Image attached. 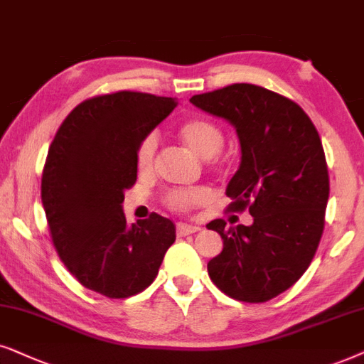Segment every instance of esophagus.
I'll return each mask as SVG.
<instances>
[{
  "label": "esophagus",
  "instance_id": "34e87169",
  "mask_svg": "<svg viewBox=\"0 0 364 364\" xmlns=\"http://www.w3.org/2000/svg\"><path fill=\"white\" fill-rule=\"evenodd\" d=\"M200 226L195 225H185V223H178L176 225V235L178 236H186V235H193V232L200 231Z\"/></svg>",
  "mask_w": 364,
  "mask_h": 364
}]
</instances>
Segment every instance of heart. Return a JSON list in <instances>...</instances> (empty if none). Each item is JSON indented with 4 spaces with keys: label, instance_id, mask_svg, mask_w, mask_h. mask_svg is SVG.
Masks as SVG:
<instances>
[{
    "label": "heart",
    "instance_id": "heart-1",
    "mask_svg": "<svg viewBox=\"0 0 364 364\" xmlns=\"http://www.w3.org/2000/svg\"><path fill=\"white\" fill-rule=\"evenodd\" d=\"M179 138L195 151L198 156L210 158L215 161L218 153L225 144V133L221 126L206 116H191L183 121L178 128ZM158 151V136L149 133L138 144L136 164L141 171H148L153 168L154 158ZM211 193L206 186H190V188H171L164 193L163 203L169 210L186 213L193 208H198L210 200Z\"/></svg>",
    "mask_w": 364,
    "mask_h": 364
}]
</instances>
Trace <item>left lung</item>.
<instances>
[{
    "label": "left lung",
    "mask_w": 364,
    "mask_h": 364,
    "mask_svg": "<svg viewBox=\"0 0 364 364\" xmlns=\"http://www.w3.org/2000/svg\"><path fill=\"white\" fill-rule=\"evenodd\" d=\"M190 101L236 128L241 163L228 211L253 216L251 226L208 223L223 238L208 274L232 299L269 301L301 278L321 240L329 196L321 139L301 106L261 86L236 83Z\"/></svg>",
    "instance_id": "8db88e82"
}]
</instances>
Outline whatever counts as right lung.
Segmentation results:
<instances>
[{
  "label": "right lung",
  "mask_w": 364,
  "mask_h": 364,
  "mask_svg": "<svg viewBox=\"0 0 364 364\" xmlns=\"http://www.w3.org/2000/svg\"><path fill=\"white\" fill-rule=\"evenodd\" d=\"M176 100L116 91L85 100L55 134L41 201L56 253L85 288L111 299L141 293L174 243V225L151 213L126 225L124 191L138 176L136 149Z\"/></svg>",
  "instance_id": "obj_1"
}]
</instances>
